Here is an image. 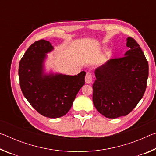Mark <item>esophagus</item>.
Wrapping results in <instances>:
<instances>
[{
  "label": "esophagus",
  "mask_w": 156,
  "mask_h": 156,
  "mask_svg": "<svg viewBox=\"0 0 156 156\" xmlns=\"http://www.w3.org/2000/svg\"><path fill=\"white\" fill-rule=\"evenodd\" d=\"M92 82V75L91 73L87 72L85 76V83L87 84H90Z\"/></svg>",
  "instance_id": "obj_1"
}]
</instances>
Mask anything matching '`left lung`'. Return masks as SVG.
I'll use <instances>...</instances> for the list:
<instances>
[{"mask_svg":"<svg viewBox=\"0 0 156 156\" xmlns=\"http://www.w3.org/2000/svg\"><path fill=\"white\" fill-rule=\"evenodd\" d=\"M126 45L129 49L123 57L109 60L94 72V105L108 118L129 114L146 90L149 65L144 53L131 37Z\"/></svg>","mask_w":156,"mask_h":156,"instance_id":"obj_1","label":"left lung"}]
</instances>
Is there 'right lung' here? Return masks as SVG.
Masks as SVG:
<instances>
[{"instance_id":"right-lung-1","label":"right lung","mask_w":156,"mask_h":156,"mask_svg":"<svg viewBox=\"0 0 156 156\" xmlns=\"http://www.w3.org/2000/svg\"><path fill=\"white\" fill-rule=\"evenodd\" d=\"M54 47L40 40L29 47L18 68L20 86L30 104L42 115L58 118L72 107L78 92L84 84L86 72L76 76L44 72L47 54Z\"/></svg>"}]
</instances>
